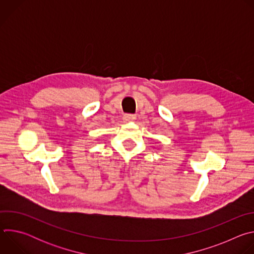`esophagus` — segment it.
I'll use <instances>...</instances> for the list:
<instances>
[{"instance_id":"34e87169","label":"esophagus","mask_w":254,"mask_h":254,"mask_svg":"<svg viewBox=\"0 0 254 254\" xmlns=\"http://www.w3.org/2000/svg\"><path fill=\"white\" fill-rule=\"evenodd\" d=\"M124 121L126 122V123H128V122H133L134 120H135V116L134 115H132V114H126V115H124Z\"/></svg>"}]
</instances>
